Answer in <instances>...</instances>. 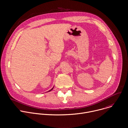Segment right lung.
Instances as JSON below:
<instances>
[{
	"instance_id": "obj_1",
	"label": "right lung",
	"mask_w": 128,
	"mask_h": 128,
	"mask_svg": "<svg viewBox=\"0 0 128 128\" xmlns=\"http://www.w3.org/2000/svg\"><path fill=\"white\" fill-rule=\"evenodd\" d=\"M54 87H53V88H52V89H50V90H49V91H47V92H49V91H52V89H54Z\"/></svg>"
}]
</instances>
